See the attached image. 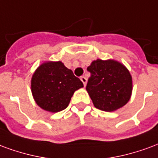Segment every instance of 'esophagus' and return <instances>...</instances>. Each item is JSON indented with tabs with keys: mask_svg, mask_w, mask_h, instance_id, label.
Instances as JSON below:
<instances>
[{
	"mask_svg": "<svg viewBox=\"0 0 158 158\" xmlns=\"http://www.w3.org/2000/svg\"><path fill=\"white\" fill-rule=\"evenodd\" d=\"M80 79H81V81H82V83H83L84 87H85V86H86V84H87V79L86 77H81Z\"/></svg>",
	"mask_w": 158,
	"mask_h": 158,
	"instance_id": "obj_1",
	"label": "esophagus"
}]
</instances>
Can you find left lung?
I'll return each instance as SVG.
<instances>
[{
    "label": "left lung",
    "instance_id": "8db88e82",
    "mask_svg": "<svg viewBox=\"0 0 158 158\" xmlns=\"http://www.w3.org/2000/svg\"><path fill=\"white\" fill-rule=\"evenodd\" d=\"M91 77L87 93L97 109L112 112L129 102L132 93V77L128 69L114 60H93L87 67Z\"/></svg>",
    "mask_w": 158,
    "mask_h": 158
}]
</instances>
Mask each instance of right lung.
<instances>
[{
    "label": "right lung",
    "instance_id": "right-lung-1",
    "mask_svg": "<svg viewBox=\"0 0 158 158\" xmlns=\"http://www.w3.org/2000/svg\"><path fill=\"white\" fill-rule=\"evenodd\" d=\"M83 83L61 61H47L37 68L31 80V91L40 108L56 113L67 108L75 91Z\"/></svg>",
    "mask_w": 158,
    "mask_h": 158
}]
</instances>
